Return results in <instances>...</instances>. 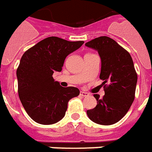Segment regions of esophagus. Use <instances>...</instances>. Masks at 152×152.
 <instances>
[{
  "label": "esophagus",
  "mask_w": 152,
  "mask_h": 152,
  "mask_svg": "<svg viewBox=\"0 0 152 152\" xmlns=\"http://www.w3.org/2000/svg\"><path fill=\"white\" fill-rule=\"evenodd\" d=\"M79 95L81 96H83V97H85V96H88V93H87V92H84V91H80V93H79Z\"/></svg>",
  "instance_id": "obj_1"
}]
</instances>
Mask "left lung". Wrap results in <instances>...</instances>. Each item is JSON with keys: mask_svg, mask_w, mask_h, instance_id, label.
<instances>
[{"mask_svg": "<svg viewBox=\"0 0 152 152\" xmlns=\"http://www.w3.org/2000/svg\"><path fill=\"white\" fill-rule=\"evenodd\" d=\"M97 50L101 57L100 78L105 95L96 94L95 108L87 110L88 118L96 124L110 125L119 122L134 101L137 75L130 54L108 37H99L85 44Z\"/></svg>", "mask_w": 152, "mask_h": 152, "instance_id": "left-lung-1", "label": "left lung"}]
</instances>
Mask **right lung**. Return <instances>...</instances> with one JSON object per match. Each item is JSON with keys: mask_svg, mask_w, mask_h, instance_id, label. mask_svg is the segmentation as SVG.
<instances>
[{"mask_svg": "<svg viewBox=\"0 0 152 152\" xmlns=\"http://www.w3.org/2000/svg\"><path fill=\"white\" fill-rule=\"evenodd\" d=\"M83 43L49 37L23 55L16 72L18 92L23 108L35 122L48 125L60 121L69 101L79 95L78 88L61 87L52 75L62 70L68 55Z\"/></svg>", "mask_w": 152, "mask_h": 152, "instance_id": "1", "label": "right lung"}]
</instances>
